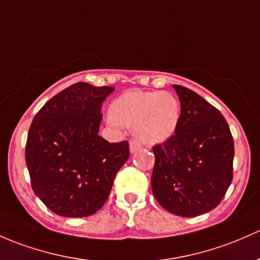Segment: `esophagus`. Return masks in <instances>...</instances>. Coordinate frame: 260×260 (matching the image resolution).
<instances>
[{
    "instance_id": "esophagus-1",
    "label": "esophagus",
    "mask_w": 260,
    "mask_h": 260,
    "mask_svg": "<svg viewBox=\"0 0 260 260\" xmlns=\"http://www.w3.org/2000/svg\"><path fill=\"white\" fill-rule=\"evenodd\" d=\"M141 147H142V144L139 143L138 141H136V139H132V141H131L129 148H131V152H132V153L139 151V149H141Z\"/></svg>"
}]
</instances>
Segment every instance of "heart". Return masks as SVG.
I'll return each mask as SVG.
<instances>
[{
    "label": "heart",
    "mask_w": 260,
    "mask_h": 260,
    "mask_svg": "<svg viewBox=\"0 0 260 260\" xmlns=\"http://www.w3.org/2000/svg\"><path fill=\"white\" fill-rule=\"evenodd\" d=\"M111 117L117 124L133 127L135 135L144 143H159L176 131L180 106L168 92L131 91L113 101Z\"/></svg>",
    "instance_id": "obj_1"
}]
</instances>
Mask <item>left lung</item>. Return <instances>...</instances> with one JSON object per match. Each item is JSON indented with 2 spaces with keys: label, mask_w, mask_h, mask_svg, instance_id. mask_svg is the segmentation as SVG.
I'll return each mask as SVG.
<instances>
[{
  "label": "left lung",
  "mask_w": 260,
  "mask_h": 260,
  "mask_svg": "<svg viewBox=\"0 0 260 260\" xmlns=\"http://www.w3.org/2000/svg\"><path fill=\"white\" fill-rule=\"evenodd\" d=\"M180 101L174 135L153 146L152 192L179 217H197L222 202L233 180L234 142L225 118L204 98L173 84Z\"/></svg>",
  "instance_id": "obj_1"
}]
</instances>
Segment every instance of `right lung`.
Wrapping results in <instances>:
<instances>
[{
  "label": "right lung",
  "instance_id": "obj_1",
  "mask_svg": "<svg viewBox=\"0 0 260 260\" xmlns=\"http://www.w3.org/2000/svg\"><path fill=\"white\" fill-rule=\"evenodd\" d=\"M114 87L78 82L52 97L35 116L26 142L31 185L61 217L94 214L129 158V143L98 136L103 101Z\"/></svg>",
  "mask_w": 260,
  "mask_h": 260
}]
</instances>
